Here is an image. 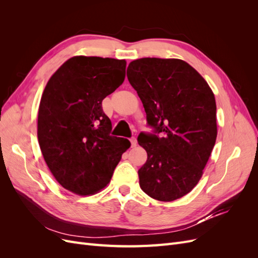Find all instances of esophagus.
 I'll return each mask as SVG.
<instances>
[{
    "label": "esophagus",
    "mask_w": 258,
    "mask_h": 258,
    "mask_svg": "<svg viewBox=\"0 0 258 258\" xmlns=\"http://www.w3.org/2000/svg\"><path fill=\"white\" fill-rule=\"evenodd\" d=\"M130 142H131V147H136L138 145V141H137L136 138L130 139Z\"/></svg>",
    "instance_id": "esophagus-1"
}]
</instances>
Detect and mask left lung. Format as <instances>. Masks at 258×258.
Wrapping results in <instances>:
<instances>
[{"mask_svg": "<svg viewBox=\"0 0 258 258\" xmlns=\"http://www.w3.org/2000/svg\"><path fill=\"white\" fill-rule=\"evenodd\" d=\"M127 77L142 101L148 124L165 134L138 138L147 153L138 171L140 187L159 201L182 198L200 181L216 141L214 93L181 59L134 60Z\"/></svg>", "mask_w": 258, "mask_h": 258, "instance_id": "1", "label": "left lung"}]
</instances>
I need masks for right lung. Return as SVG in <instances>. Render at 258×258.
Returning <instances> with one entry per match:
<instances>
[{"label": "right lung", "mask_w": 258, "mask_h": 258, "mask_svg": "<svg viewBox=\"0 0 258 258\" xmlns=\"http://www.w3.org/2000/svg\"><path fill=\"white\" fill-rule=\"evenodd\" d=\"M126 60L75 56L54 72L41 98L37 139L51 174L67 190L93 195L110 183L127 139L110 136L102 100L124 81Z\"/></svg>", "instance_id": "obj_1"}]
</instances>
